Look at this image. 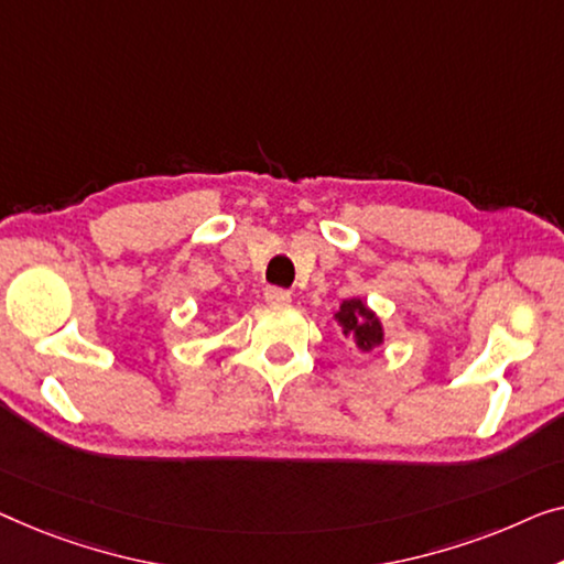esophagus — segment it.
<instances>
[{
    "label": "esophagus",
    "mask_w": 564,
    "mask_h": 564,
    "mask_svg": "<svg viewBox=\"0 0 564 564\" xmlns=\"http://www.w3.org/2000/svg\"><path fill=\"white\" fill-rule=\"evenodd\" d=\"M265 301H268V304H275V306H285V304H291V293L285 289H279V285H268Z\"/></svg>",
    "instance_id": "34e87169"
}]
</instances>
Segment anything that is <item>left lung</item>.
Returning a JSON list of instances; mask_svg holds the SVG:
<instances>
[{"label": "left lung", "mask_w": 564, "mask_h": 564, "mask_svg": "<svg viewBox=\"0 0 564 564\" xmlns=\"http://www.w3.org/2000/svg\"><path fill=\"white\" fill-rule=\"evenodd\" d=\"M336 326L341 329V336L355 341V347L369 355V351L380 349L384 344V326L382 318L369 308L362 299H347L339 304V311L334 314Z\"/></svg>", "instance_id": "obj_1"}]
</instances>
